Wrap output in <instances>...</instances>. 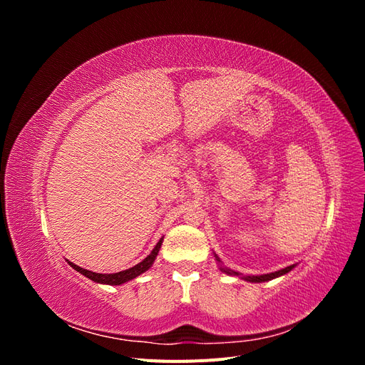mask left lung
<instances>
[{
  "label": "left lung",
  "mask_w": 365,
  "mask_h": 365,
  "mask_svg": "<svg viewBox=\"0 0 365 365\" xmlns=\"http://www.w3.org/2000/svg\"><path fill=\"white\" fill-rule=\"evenodd\" d=\"M217 262H220V260L217 259ZM292 268H294V267H288V268H283V269H279V271H275V272L262 274V275H240L239 272H236V271H233V269H225V268H220V269H222V271L227 272V274H230V275H240L242 279L247 280V282H251V283H262V282L272 280V279H275V277H280V275H283V274H286V272H289Z\"/></svg>",
  "instance_id": "1"
}]
</instances>
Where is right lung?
I'll return each instance as SVG.
<instances>
[{
    "instance_id": "right-lung-1",
    "label": "right lung",
    "mask_w": 365,
    "mask_h": 365,
    "mask_svg": "<svg viewBox=\"0 0 365 365\" xmlns=\"http://www.w3.org/2000/svg\"><path fill=\"white\" fill-rule=\"evenodd\" d=\"M161 244H163V239H160V242L155 245V248L150 251L149 256L145 260H141L138 264H135V267H132V268L125 269V271H120V272H114V274H98V272H93V271H88V269H83L81 267H77V264H74L71 262H70V264L76 271H79L82 275H85V277H88V279H91L93 282L102 283V284H113V286L123 284V283H126V282H129L132 279L138 277L140 274L146 272L152 267V263L155 262V259L158 256V251L161 248Z\"/></svg>"
}]
</instances>
